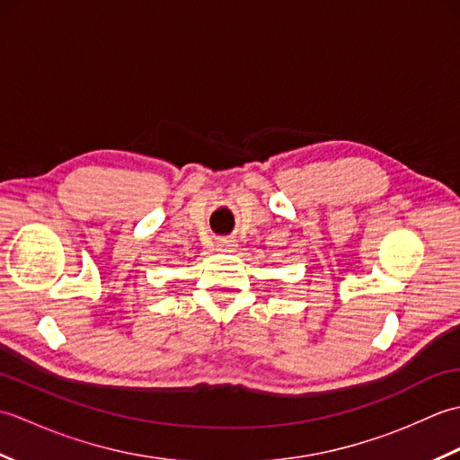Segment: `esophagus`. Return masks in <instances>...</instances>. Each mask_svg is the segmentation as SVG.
<instances>
[{
	"instance_id": "1",
	"label": "esophagus",
	"mask_w": 460,
	"mask_h": 460,
	"mask_svg": "<svg viewBox=\"0 0 460 460\" xmlns=\"http://www.w3.org/2000/svg\"><path fill=\"white\" fill-rule=\"evenodd\" d=\"M233 249H235V241H219L217 243L219 252H231Z\"/></svg>"
}]
</instances>
